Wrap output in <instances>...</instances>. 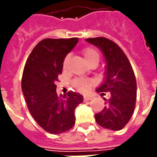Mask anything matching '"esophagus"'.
I'll use <instances>...</instances> for the list:
<instances>
[{
	"instance_id": "obj_1",
	"label": "esophagus",
	"mask_w": 157,
	"mask_h": 157,
	"mask_svg": "<svg viewBox=\"0 0 157 157\" xmlns=\"http://www.w3.org/2000/svg\"><path fill=\"white\" fill-rule=\"evenodd\" d=\"M92 98V97L90 95H85L84 96V101H90Z\"/></svg>"
}]
</instances>
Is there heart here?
<instances>
[{
  "instance_id": "b5f03b06",
  "label": "heart",
  "mask_w": 157,
  "mask_h": 157,
  "mask_svg": "<svg viewBox=\"0 0 157 157\" xmlns=\"http://www.w3.org/2000/svg\"><path fill=\"white\" fill-rule=\"evenodd\" d=\"M83 55L84 58L86 59V61L87 62V63H90L91 62L93 61H99V54L95 49L94 48H86L83 50ZM69 59H70V55H67L65 57L63 61V66L66 67V65L68 63ZM94 83L93 81L89 80V79H84V78H78L74 80L73 81V86L76 90H78L80 91H86L87 90L91 85Z\"/></svg>"
}]
</instances>
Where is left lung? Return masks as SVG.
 Returning a JSON list of instances; mask_svg holds the SVG:
<instances>
[{"label": "left lung", "mask_w": 157, "mask_h": 157, "mask_svg": "<svg viewBox=\"0 0 157 157\" xmlns=\"http://www.w3.org/2000/svg\"><path fill=\"white\" fill-rule=\"evenodd\" d=\"M86 41L95 45L104 56L105 76L96 91L109 92L111 97L105 100L104 107L95 114L100 126L120 130L125 126L134 113L137 96V83L129 59L118 45L105 37L88 38Z\"/></svg>", "instance_id": "obj_1"}]
</instances>
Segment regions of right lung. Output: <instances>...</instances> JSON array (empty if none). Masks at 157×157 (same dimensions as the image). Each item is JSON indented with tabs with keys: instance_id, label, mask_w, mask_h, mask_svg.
I'll use <instances>...</instances> for the list:
<instances>
[{
	"instance_id": "right-lung-1",
	"label": "right lung",
	"mask_w": 157,
	"mask_h": 157,
	"mask_svg": "<svg viewBox=\"0 0 157 157\" xmlns=\"http://www.w3.org/2000/svg\"><path fill=\"white\" fill-rule=\"evenodd\" d=\"M78 43V38L45 39L28 56L23 69L22 90L29 112L42 129L59 134L75 124V109L83 96L71 91L58 95L55 82L63 61Z\"/></svg>"
}]
</instances>
